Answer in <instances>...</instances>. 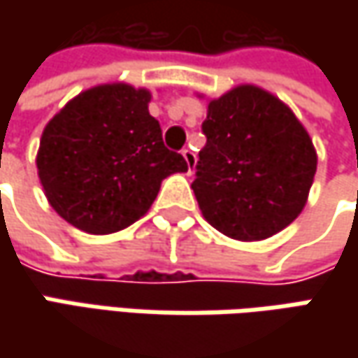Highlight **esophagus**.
<instances>
[{"mask_svg": "<svg viewBox=\"0 0 358 358\" xmlns=\"http://www.w3.org/2000/svg\"><path fill=\"white\" fill-rule=\"evenodd\" d=\"M183 157H185L187 163V175H193L195 173V165H197V155L191 149H183Z\"/></svg>", "mask_w": 358, "mask_h": 358, "instance_id": "34e87169", "label": "esophagus"}]
</instances>
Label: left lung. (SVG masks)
<instances>
[{
  "label": "left lung",
  "instance_id": "8db88e82",
  "mask_svg": "<svg viewBox=\"0 0 358 358\" xmlns=\"http://www.w3.org/2000/svg\"><path fill=\"white\" fill-rule=\"evenodd\" d=\"M203 133L191 189L207 223L237 241L268 239L291 225L317 171L313 139L291 107L243 83L209 99Z\"/></svg>",
  "mask_w": 358,
  "mask_h": 358
}]
</instances>
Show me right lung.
<instances>
[{"label": "right lung", "instance_id": "1", "mask_svg": "<svg viewBox=\"0 0 358 358\" xmlns=\"http://www.w3.org/2000/svg\"><path fill=\"white\" fill-rule=\"evenodd\" d=\"M149 101V90L115 81L81 91L49 119L37 175L49 205L73 227L91 235L129 227L165 177L187 171L183 155L163 145Z\"/></svg>", "mask_w": 358, "mask_h": 358}]
</instances>
